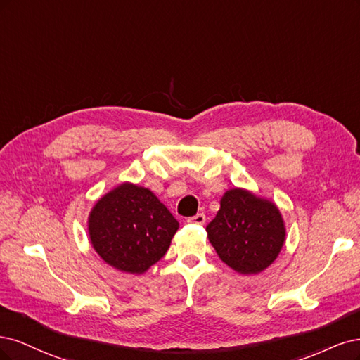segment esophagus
Returning <instances> with one entry per match:
<instances>
[{
  "instance_id": "1",
  "label": "esophagus",
  "mask_w": 360,
  "mask_h": 360,
  "mask_svg": "<svg viewBox=\"0 0 360 360\" xmlns=\"http://www.w3.org/2000/svg\"><path fill=\"white\" fill-rule=\"evenodd\" d=\"M187 221H188V223H193V224L203 226L205 221H206V215H205V214H197V215H194V217H190V218L187 219Z\"/></svg>"
}]
</instances>
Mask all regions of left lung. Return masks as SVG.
Returning <instances> with one entry per match:
<instances>
[{"label": "left lung", "mask_w": 360, "mask_h": 360, "mask_svg": "<svg viewBox=\"0 0 360 360\" xmlns=\"http://www.w3.org/2000/svg\"><path fill=\"white\" fill-rule=\"evenodd\" d=\"M206 231L218 257L242 275L269 268L285 242V224L276 205L243 188L224 193Z\"/></svg>", "instance_id": "left-lung-1"}]
</instances>
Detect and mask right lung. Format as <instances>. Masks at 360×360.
<instances>
[{
    "instance_id": "right-lung-1",
    "label": "right lung",
    "mask_w": 360,
    "mask_h": 360,
    "mask_svg": "<svg viewBox=\"0 0 360 360\" xmlns=\"http://www.w3.org/2000/svg\"><path fill=\"white\" fill-rule=\"evenodd\" d=\"M179 223L149 188L122 182L97 200L88 233L98 256L112 268L143 274L167 252Z\"/></svg>"
}]
</instances>
